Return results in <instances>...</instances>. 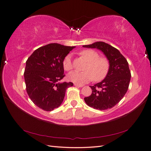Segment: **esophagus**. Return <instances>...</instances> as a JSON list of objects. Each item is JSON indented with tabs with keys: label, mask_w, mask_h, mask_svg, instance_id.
<instances>
[{
	"label": "esophagus",
	"mask_w": 151,
	"mask_h": 151,
	"mask_svg": "<svg viewBox=\"0 0 151 151\" xmlns=\"http://www.w3.org/2000/svg\"><path fill=\"white\" fill-rule=\"evenodd\" d=\"M74 85L76 87H82L83 86V85H80V84H78V83H74Z\"/></svg>",
	"instance_id": "esophagus-1"
}]
</instances>
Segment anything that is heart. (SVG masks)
<instances>
[{"label":"heart","instance_id":"obj_1","mask_svg":"<svg viewBox=\"0 0 151 151\" xmlns=\"http://www.w3.org/2000/svg\"><path fill=\"white\" fill-rule=\"evenodd\" d=\"M82 57L88 62L85 66L83 72H70L68 79L76 83L82 84L91 81H99L106 76L109 71L110 63L109 60L104 57H100L96 51L91 49H85L79 52ZM62 66L65 71H70L73 68L72 56L68 55L62 61Z\"/></svg>","mask_w":151,"mask_h":151}]
</instances>
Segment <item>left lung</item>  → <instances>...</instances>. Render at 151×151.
Here are the masks:
<instances>
[{
    "instance_id": "1",
    "label": "left lung",
    "mask_w": 151,
    "mask_h": 151,
    "mask_svg": "<svg viewBox=\"0 0 151 151\" xmlns=\"http://www.w3.org/2000/svg\"><path fill=\"white\" fill-rule=\"evenodd\" d=\"M83 47L101 50L110 63L106 78L100 83L90 86L92 93L84 98L85 102L95 109H111L122 100L128 89L132 76L128 62L117 49L104 42H95Z\"/></svg>"
}]
</instances>
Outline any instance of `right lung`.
I'll return each mask as SVG.
<instances>
[{
    "instance_id": "1",
    "label": "right lung",
    "mask_w": 151,
    "mask_h": 151,
    "mask_svg": "<svg viewBox=\"0 0 151 151\" xmlns=\"http://www.w3.org/2000/svg\"><path fill=\"white\" fill-rule=\"evenodd\" d=\"M74 47L48 44L27 58L24 73L26 91L37 106L51 111L60 106L66 89L73 85L58 82L65 76L62 61Z\"/></svg>"
}]
</instances>
